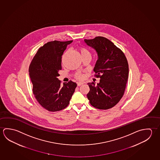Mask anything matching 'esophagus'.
I'll use <instances>...</instances> for the list:
<instances>
[{"label":"esophagus","instance_id":"34e87169","mask_svg":"<svg viewBox=\"0 0 160 160\" xmlns=\"http://www.w3.org/2000/svg\"><path fill=\"white\" fill-rule=\"evenodd\" d=\"M83 84H84L83 82H78V84H78V87H80V86L82 85Z\"/></svg>","mask_w":160,"mask_h":160}]
</instances>
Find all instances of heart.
<instances>
[{"label": "heart", "mask_w": 160, "mask_h": 160, "mask_svg": "<svg viewBox=\"0 0 160 160\" xmlns=\"http://www.w3.org/2000/svg\"><path fill=\"white\" fill-rule=\"evenodd\" d=\"M80 53H81L82 56H84V55L88 54H90L89 52L85 48H80ZM75 78L77 79L82 80V79H84V75L81 73H76V75H75Z\"/></svg>", "instance_id": "heart-1"}]
</instances>
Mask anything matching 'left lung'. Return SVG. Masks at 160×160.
<instances>
[{
	"label": "left lung",
	"instance_id": "left-lung-1",
	"mask_svg": "<svg viewBox=\"0 0 160 160\" xmlns=\"http://www.w3.org/2000/svg\"><path fill=\"white\" fill-rule=\"evenodd\" d=\"M84 41L97 53L94 71L95 76L101 79L97 85L88 83L90 91L87 97L96 108L109 109L123 97L129 75L128 62L123 52L104 37Z\"/></svg>",
	"mask_w": 160,
	"mask_h": 160
}]
</instances>
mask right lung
I'll return each instance as SVG.
<instances>
[{
  "instance_id": "1",
  "label": "right lung",
  "mask_w": 160,
  "mask_h": 160,
  "mask_svg": "<svg viewBox=\"0 0 160 160\" xmlns=\"http://www.w3.org/2000/svg\"><path fill=\"white\" fill-rule=\"evenodd\" d=\"M72 40H54L38 49L29 66V76L33 85L32 92L42 106L50 112L65 109L77 87L68 81L61 86L58 72L62 70V56Z\"/></svg>"
}]
</instances>
